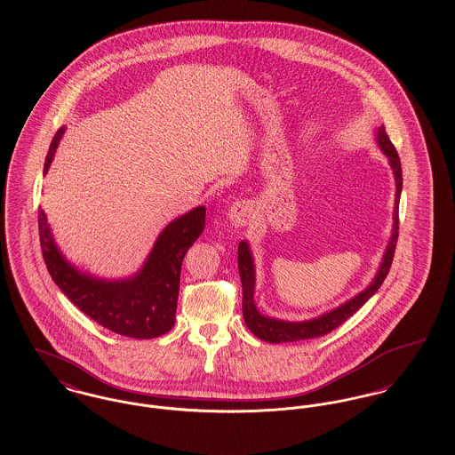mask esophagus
I'll return each mask as SVG.
<instances>
[{
  "label": "esophagus",
  "instance_id": "34e87169",
  "mask_svg": "<svg viewBox=\"0 0 455 455\" xmlns=\"http://www.w3.org/2000/svg\"><path fill=\"white\" fill-rule=\"evenodd\" d=\"M229 220L236 226H246L250 222V217H251V205L248 202H235L231 207H229Z\"/></svg>",
  "mask_w": 455,
  "mask_h": 455
}]
</instances>
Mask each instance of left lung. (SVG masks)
<instances>
[{"label": "left lung", "instance_id": "left-lung-1", "mask_svg": "<svg viewBox=\"0 0 455 455\" xmlns=\"http://www.w3.org/2000/svg\"><path fill=\"white\" fill-rule=\"evenodd\" d=\"M377 142L382 148L383 154L388 157V163L394 169V178H395V209H394V226H392V236L388 241V246L383 253V260L380 263V268L371 281V284L361 291L355 298L340 305L339 308L323 313L316 318L305 320V322H286V320H277L265 316L255 307V265H253V257L250 251V246L246 241H241L238 246V267L241 284H243V318L246 327L251 331V334L257 335L265 342L272 344H281V342H296V340H305V339H315L320 335L329 334L334 329H337L340 323H344L349 316H353L356 311L379 291L382 286L390 265L394 260L395 253V244L399 238V196L403 192V168H401V159L395 150V147L390 142L385 126H380L377 130Z\"/></svg>", "mask_w": 455, "mask_h": 455}]
</instances>
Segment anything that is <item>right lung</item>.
<instances>
[{"instance_id": "obj_1", "label": "right lung", "mask_w": 455, "mask_h": 455, "mask_svg": "<svg viewBox=\"0 0 455 455\" xmlns=\"http://www.w3.org/2000/svg\"><path fill=\"white\" fill-rule=\"evenodd\" d=\"M65 133L60 128L49 145L44 174ZM205 228V207L174 219L156 241L147 262L130 279L104 281L82 274L58 250L44 211H39V239L49 275L78 310L115 334L154 339L169 332L180 292L181 263Z\"/></svg>"}]
</instances>
